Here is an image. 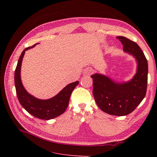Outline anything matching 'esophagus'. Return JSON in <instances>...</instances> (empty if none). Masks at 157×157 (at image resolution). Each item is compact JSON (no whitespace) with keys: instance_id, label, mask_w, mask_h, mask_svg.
<instances>
[{"instance_id":"34e87169","label":"esophagus","mask_w":157,"mask_h":157,"mask_svg":"<svg viewBox=\"0 0 157 157\" xmlns=\"http://www.w3.org/2000/svg\"><path fill=\"white\" fill-rule=\"evenodd\" d=\"M93 72H94V71L91 68H87L84 71V75L86 76H90L93 73Z\"/></svg>"}]
</instances>
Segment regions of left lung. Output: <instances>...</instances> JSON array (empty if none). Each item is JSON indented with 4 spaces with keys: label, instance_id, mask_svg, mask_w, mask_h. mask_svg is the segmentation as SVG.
Here are the masks:
<instances>
[{
    "label": "left lung",
    "instance_id": "1",
    "mask_svg": "<svg viewBox=\"0 0 157 157\" xmlns=\"http://www.w3.org/2000/svg\"><path fill=\"white\" fill-rule=\"evenodd\" d=\"M123 50L132 55L137 60V71L134 78L124 83H117L109 78L95 74L93 78L95 101L104 112L115 116L131 113L141 102L146 94L147 62L141 49L134 41L123 36L117 37Z\"/></svg>",
    "mask_w": 157,
    "mask_h": 157
}]
</instances>
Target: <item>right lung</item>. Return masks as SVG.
Instances as JSON below:
<instances>
[{
    "label": "right lung",
    "mask_w": 157,
    "mask_h": 157,
    "mask_svg": "<svg viewBox=\"0 0 157 157\" xmlns=\"http://www.w3.org/2000/svg\"><path fill=\"white\" fill-rule=\"evenodd\" d=\"M26 48L22 52L14 72V84L18 101L23 108L34 117L48 120L63 114L68 107L71 95L79 81L74 82L66 86L54 97L48 100H40L30 95L24 88L21 81L20 71L23 57L25 51L35 46Z\"/></svg>",
    "instance_id": "1"
}]
</instances>
